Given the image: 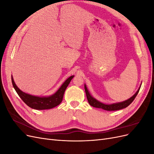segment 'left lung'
<instances>
[{
    "label": "left lung",
    "instance_id": "8db88e82",
    "mask_svg": "<svg viewBox=\"0 0 154 154\" xmlns=\"http://www.w3.org/2000/svg\"><path fill=\"white\" fill-rule=\"evenodd\" d=\"M84 87H85V93H86L88 103L90 104V105L94 106V107H96V108L102 109L107 110V111H114V110H118L125 109V108H126V107H127L130 104H131L132 102L135 99V97H136V96L137 95L138 92L139 91V89H140V88H141V86L139 88L137 91L135 93V94L130 97V98L128 99L126 101L119 102V103H116L110 104V105L104 104L103 103H101V102L96 100L94 97H93L90 94V93H89V92H88L85 84L84 85Z\"/></svg>",
    "mask_w": 154,
    "mask_h": 154
}]
</instances>
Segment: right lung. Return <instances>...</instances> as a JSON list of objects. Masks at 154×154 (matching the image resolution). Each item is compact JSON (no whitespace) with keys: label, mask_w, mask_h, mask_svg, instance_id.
Wrapping results in <instances>:
<instances>
[{"label":"right lung","mask_w":154,"mask_h":154,"mask_svg":"<svg viewBox=\"0 0 154 154\" xmlns=\"http://www.w3.org/2000/svg\"><path fill=\"white\" fill-rule=\"evenodd\" d=\"M74 76H70L69 78L65 81V82L62 85V86L59 88V89L54 94L49 96H35L29 94H27L22 92L19 89L13 80V76H11V82L13 86L16 91L18 95L20 96V98L24 103L29 106L31 108L36 110H45L53 109L54 107L57 106L61 103L65 91L69 85L70 82L71 81Z\"/></svg>","instance_id":"1"}]
</instances>
